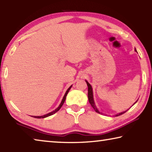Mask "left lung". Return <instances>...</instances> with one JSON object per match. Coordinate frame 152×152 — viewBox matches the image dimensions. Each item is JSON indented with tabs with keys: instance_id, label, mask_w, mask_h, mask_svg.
Here are the masks:
<instances>
[{
	"instance_id": "8db88e82",
	"label": "left lung",
	"mask_w": 152,
	"mask_h": 152,
	"mask_svg": "<svg viewBox=\"0 0 152 152\" xmlns=\"http://www.w3.org/2000/svg\"><path fill=\"white\" fill-rule=\"evenodd\" d=\"M135 50H136V49H135ZM86 81V83H87V86H88V99H89V103L90 104H91V105L92 106V107L94 109V110L96 111L97 113H100V112L99 111H98V110L97 109V107H96V106H95V103H94V97H93V91H92V87H91V85H90L88 82H87V81ZM135 102V103H136ZM134 103V104H135ZM127 111H124V112H121V113H119V114H117V115H115V116H119V115H122V114H124V113H125Z\"/></svg>"
}]
</instances>
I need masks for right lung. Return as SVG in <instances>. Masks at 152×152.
<instances>
[{
	"label": "right lung",
	"mask_w": 152,
	"mask_h": 152,
	"mask_svg": "<svg viewBox=\"0 0 152 152\" xmlns=\"http://www.w3.org/2000/svg\"><path fill=\"white\" fill-rule=\"evenodd\" d=\"M71 87H72V86H70V87H69V88L67 90H66V93H65V95H64V97H63V100H62V102H61V104L59 105V106H58V107L57 109H56L55 110L52 111V112H50V113H49L46 114V115H42V116H32V117H33V118H47V117H49V116H50V115H53V114H54V113H55L56 112H57V111H58V110H59L61 108V107H62V106H63V103H64V102H65V101L66 95H67V94H68L69 91V90H70V89L71 88Z\"/></svg>",
	"instance_id": "obj_1"
}]
</instances>
